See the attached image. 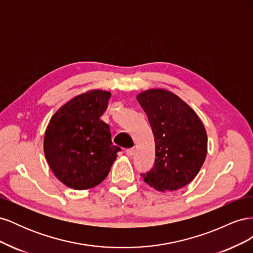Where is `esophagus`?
<instances>
[{
    "label": "esophagus",
    "instance_id": "1",
    "mask_svg": "<svg viewBox=\"0 0 253 253\" xmlns=\"http://www.w3.org/2000/svg\"><path fill=\"white\" fill-rule=\"evenodd\" d=\"M134 154H135V149H134V148H132V149H127V150H126V155H127L128 157H132V156H134Z\"/></svg>",
    "mask_w": 253,
    "mask_h": 253
}]
</instances>
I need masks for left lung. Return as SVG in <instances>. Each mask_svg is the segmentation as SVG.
I'll list each match as a JSON object with an SVG mask.
<instances>
[{
    "mask_svg": "<svg viewBox=\"0 0 253 253\" xmlns=\"http://www.w3.org/2000/svg\"><path fill=\"white\" fill-rule=\"evenodd\" d=\"M155 138V165L143 180L162 191L187 186L200 172L207 156L208 137L202 120L190 105L164 88L137 95Z\"/></svg>",
    "mask_w": 253,
    "mask_h": 253,
    "instance_id": "obj_1",
    "label": "left lung"
}]
</instances>
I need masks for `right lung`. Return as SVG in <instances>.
<instances>
[{
    "instance_id": "add662e5",
    "label": "right lung",
    "mask_w": 253,
    "mask_h": 253,
    "mask_svg": "<svg viewBox=\"0 0 253 253\" xmlns=\"http://www.w3.org/2000/svg\"><path fill=\"white\" fill-rule=\"evenodd\" d=\"M110 98L108 90H87L63 104L49 120L44 154L52 173L68 188L87 190L101 183L121 150L100 119Z\"/></svg>"
}]
</instances>
